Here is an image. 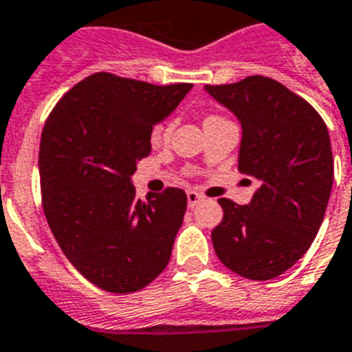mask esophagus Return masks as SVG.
<instances>
[{
    "instance_id": "1",
    "label": "esophagus",
    "mask_w": 352,
    "mask_h": 352,
    "mask_svg": "<svg viewBox=\"0 0 352 352\" xmlns=\"http://www.w3.org/2000/svg\"><path fill=\"white\" fill-rule=\"evenodd\" d=\"M186 197H188V206H190V208L197 206V204L203 201V195L197 192H193V190H190V192L186 193Z\"/></svg>"
}]
</instances>
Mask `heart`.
<instances>
[{"label": "heart", "instance_id": "b5f03b06", "mask_svg": "<svg viewBox=\"0 0 352 352\" xmlns=\"http://www.w3.org/2000/svg\"><path fill=\"white\" fill-rule=\"evenodd\" d=\"M170 129L171 122H162V124H159V126L153 129V133H151V140H153V142H162V140L170 135Z\"/></svg>", "mask_w": 352, "mask_h": 352}]
</instances>
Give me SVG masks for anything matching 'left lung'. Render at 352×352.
Here are the masks:
<instances>
[{
  "label": "left lung",
  "mask_w": 352,
  "mask_h": 352,
  "mask_svg": "<svg viewBox=\"0 0 352 352\" xmlns=\"http://www.w3.org/2000/svg\"><path fill=\"white\" fill-rule=\"evenodd\" d=\"M239 118L237 170L259 182L250 204L219 199L212 232L221 263L246 279L278 278L300 259L322 226L334 177L327 126L314 107L268 76L206 85Z\"/></svg>",
  "instance_id": "8db88e82"
}]
</instances>
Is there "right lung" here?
Masks as SVG:
<instances>
[{
	"instance_id": "1",
	"label": "right lung",
	"mask_w": 352,
	"mask_h": 352,
	"mask_svg": "<svg viewBox=\"0 0 352 352\" xmlns=\"http://www.w3.org/2000/svg\"><path fill=\"white\" fill-rule=\"evenodd\" d=\"M190 89L95 73L47 117L38 157L47 223L74 268L107 292H137L170 261L186 193L138 199L131 175L151 153L155 124Z\"/></svg>"
}]
</instances>
